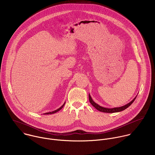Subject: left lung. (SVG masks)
<instances>
[{"label":"left lung","instance_id":"8db88e82","mask_svg":"<svg viewBox=\"0 0 155 155\" xmlns=\"http://www.w3.org/2000/svg\"><path fill=\"white\" fill-rule=\"evenodd\" d=\"M136 96L129 103H128L127 104L124 105V106H122V107H114V108H105V107H101L99 105H98L97 104H96V102H94L93 101V100L92 99L90 94H89L88 95V97H89V101H90V102L91 103V104L96 108L97 109V110L101 111V112H104V113H116V112H119V111H123L124 110H125L126 108H127L130 105H131V104L134 102V101L135 100Z\"/></svg>","mask_w":155,"mask_h":155}]
</instances>
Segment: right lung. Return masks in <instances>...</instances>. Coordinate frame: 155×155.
Masks as SVG:
<instances>
[{"instance_id": "obj_1", "label": "right lung", "mask_w": 155, "mask_h": 155, "mask_svg": "<svg viewBox=\"0 0 155 155\" xmlns=\"http://www.w3.org/2000/svg\"><path fill=\"white\" fill-rule=\"evenodd\" d=\"M65 102H64V104L60 107V108H59L58 109H57V110H54V111H51V112H48V113H44V114H53V113H56V112H58V111H59L60 110H61L62 108H63V107L64 106V105H65Z\"/></svg>"}]
</instances>
